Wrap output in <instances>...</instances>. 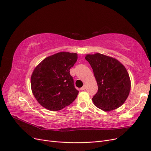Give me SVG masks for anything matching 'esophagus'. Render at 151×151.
<instances>
[{
  "label": "esophagus",
  "instance_id": "obj_1",
  "mask_svg": "<svg viewBox=\"0 0 151 151\" xmlns=\"http://www.w3.org/2000/svg\"><path fill=\"white\" fill-rule=\"evenodd\" d=\"M85 89H86V86H85V85H84V86L80 89L81 91H83V90H84Z\"/></svg>",
  "mask_w": 151,
  "mask_h": 151
}]
</instances>
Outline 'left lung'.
I'll list each match as a JSON object with an SVG mask.
<instances>
[{"mask_svg": "<svg viewBox=\"0 0 151 151\" xmlns=\"http://www.w3.org/2000/svg\"><path fill=\"white\" fill-rule=\"evenodd\" d=\"M93 70L98 91L93 97L95 106L108 112L120 107L131 89V81L124 65L115 58L99 53L85 57Z\"/></svg>", "mask_w": 151, "mask_h": 151, "instance_id": "left-lung-1", "label": "left lung"}]
</instances>
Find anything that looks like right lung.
<instances>
[{
  "label": "right lung",
  "instance_id": "add662e5",
  "mask_svg": "<svg viewBox=\"0 0 151 151\" xmlns=\"http://www.w3.org/2000/svg\"><path fill=\"white\" fill-rule=\"evenodd\" d=\"M77 59L76 53L61 52L44 58L35 68L31 77V90L42 107L57 111L75 100L78 91L70 70Z\"/></svg>",
  "mask_w": 151,
  "mask_h": 151
}]
</instances>
